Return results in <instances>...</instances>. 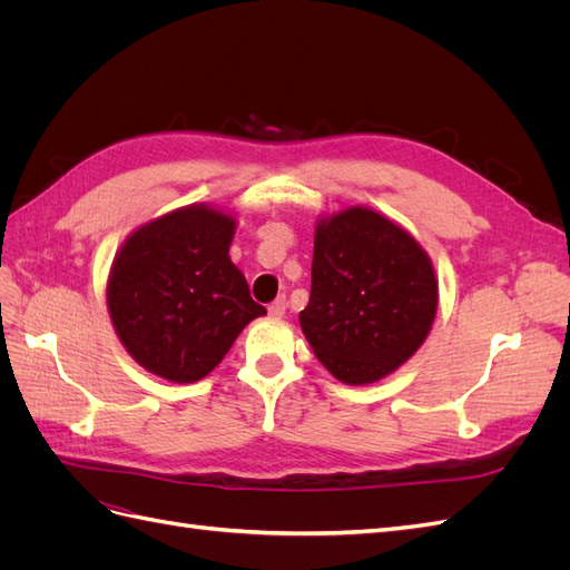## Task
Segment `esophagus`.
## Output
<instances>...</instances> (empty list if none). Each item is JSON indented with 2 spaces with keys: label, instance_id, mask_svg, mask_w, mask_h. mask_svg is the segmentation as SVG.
I'll use <instances>...</instances> for the list:
<instances>
[{
  "label": "esophagus",
  "instance_id": "1",
  "mask_svg": "<svg viewBox=\"0 0 570 570\" xmlns=\"http://www.w3.org/2000/svg\"><path fill=\"white\" fill-rule=\"evenodd\" d=\"M285 308H287L285 297H278V299H275V302L268 306V314H271L273 318H283V316H285Z\"/></svg>",
  "mask_w": 570,
  "mask_h": 570
}]
</instances>
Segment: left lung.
Returning a JSON list of instances; mask_svg holds the SVG:
<instances>
[{
  "mask_svg": "<svg viewBox=\"0 0 570 570\" xmlns=\"http://www.w3.org/2000/svg\"><path fill=\"white\" fill-rule=\"evenodd\" d=\"M438 302L433 262L409 230L368 206L318 218L299 325L337 381L371 385L406 364L433 327Z\"/></svg>",
  "mask_w": 570,
  "mask_h": 570,
  "instance_id": "1",
  "label": "left lung"
}]
</instances>
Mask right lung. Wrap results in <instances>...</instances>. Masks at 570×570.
Listing matches in <instances>:
<instances>
[{"label":"right lung","mask_w":570,"mask_h":570,"mask_svg":"<svg viewBox=\"0 0 570 570\" xmlns=\"http://www.w3.org/2000/svg\"><path fill=\"white\" fill-rule=\"evenodd\" d=\"M235 216L189 204L132 230L107 281L118 340L145 371L197 383L266 308L230 262Z\"/></svg>","instance_id":"right-lung-1"}]
</instances>
